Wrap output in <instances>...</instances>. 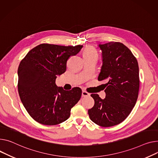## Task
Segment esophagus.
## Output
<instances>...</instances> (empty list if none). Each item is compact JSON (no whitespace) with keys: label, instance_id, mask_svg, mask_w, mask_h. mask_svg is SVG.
I'll return each instance as SVG.
<instances>
[{"label":"esophagus","instance_id":"esophagus-1","mask_svg":"<svg viewBox=\"0 0 158 158\" xmlns=\"http://www.w3.org/2000/svg\"><path fill=\"white\" fill-rule=\"evenodd\" d=\"M89 95H90V93H88L87 91H85V90H83V91H82V97H88V96H89Z\"/></svg>","mask_w":158,"mask_h":158}]
</instances>
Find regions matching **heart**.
<instances>
[{
	"label": "heart",
	"mask_w": 158,
	"mask_h": 158,
	"mask_svg": "<svg viewBox=\"0 0 158 158\" xmlns=\"http://www.w3.org/2000/svg\"><path fill=\"white\" fill-rule=\"evenodd\" d=\"M83 57L85 58H97L98 53L97 50L92 46H87L83 52Z\"/></svg>",
	"instance_id": "b5f03b06"
}]
</instances>
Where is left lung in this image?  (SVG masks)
Masks as SVG:
<instances>
[{"label":"left lung","mask_w":158,"mask_h":158,"mask_svg":"<svg viewBox=\"0 0 158 158\" xmlns=\"http://www.w3.org/2000/svg\"><path fill=\"white\" fill-rule=\"evenodd\" d=\"M102 66L98 81L105 80L106 96L91 94L94 106L88 110L90 119L102 127L117 125L127 118L138 98L139 68L131 51L117 42L99 44Z\"/></svg>","instance_id":"obj_1"}]
</instances>
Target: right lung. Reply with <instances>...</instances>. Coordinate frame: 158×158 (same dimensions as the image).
I'll use <instances>...</instances> for the list:
<instances>
[{
  "label": "right lung",
  "instance_id": "add662e5",
  "mask_svg": "<svg viewBox=\"0 0 158 158\" xmlns=\"http://www.w3.org/2000/svg\"><path fill=\"white\" fill-rule=\"evenodd\" d=\"M82 47L41 44L21 61L18 69L19 95L29 115L39 123L56 125L64 122L80 100V88L66 91L58 87L55 81L66 71L70 56L76 55Z\"/></svg>",
  "mask_w": 158,
  "mask_h": 158
}]
</instances>
